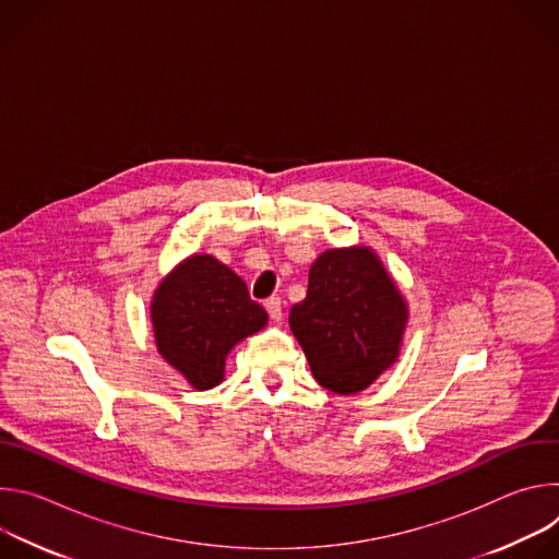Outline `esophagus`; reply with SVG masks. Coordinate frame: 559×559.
Masks as SVG:
<instances>
[{"mask_svg": "<svg viewBox=\"0 0 559 559\" xmlns=\"http://www.w3.org/2000/svg\"><path fill=\"white\" fill-rule=\"evenodd\" d=\"M265 309H267V313H270V318H272L274 323H278L281 318H283V302H281L278 296L267 298V300H265Z\"/></svg>", "mask_w": 559, "mask_h": 559, "instance_id": "obj_1", "label": "esophagus"}]
</instances>
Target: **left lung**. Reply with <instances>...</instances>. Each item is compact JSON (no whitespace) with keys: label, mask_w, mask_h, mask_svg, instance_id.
Returning a JSON list of instances; mask_svg holds the SVG:
<instances>
[{"label":"left lung","mask_w":559,"mask_h":559,"mask_svg":"<svg viewBox=\"0 0 559 559\" xmlns=\"http://www.w3.org/2000/svg\"><path fill=\"white\" fill-rule=\"evenodd\" d=\"M407 321L401 289L365 246L318 257L307 296L289 311L316 382L343 395L367 389L397 360Z\"/></svg>","instance_id":"8db88e82"}]
</instances>
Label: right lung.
<instances>
[{
    "label": "right lung",
    "instance_id": "right-lung-1",
    "mask_svg": "<svg viewBox=\"0 0 559 559\" xmlns=\"http://www.w3.org/2000/svg\"><path fill=\"white\" fill-rule=\"evenodd\" d=\"M150 318L158 354L199 391L223 380L236 343L267 325L246 281L210 254L188 257L162 281Z\"/></svg>",
    "mask_w": 559,
    "mask_h": 559
}]
</instances>
